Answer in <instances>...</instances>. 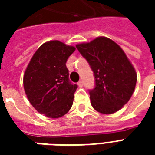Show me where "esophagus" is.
<instances>
[{
  "label": "esophagus",
  "mask_w": 155,
  "mask_h": 155,
  "mask_svg": "<svg viewBox=\"0 0 155 155\" xmlns=\"http://www.w3.org/2000/svg\"><path fill=\"white\" fill-rule=\"evenodd\" d=\"M78 85H79V87H83V86H84V83H83V81L82 80H80V81H79V82H78V84H77Z\"/></svg>",
  "instance_id": "esophagus-1"
}]
</instances>
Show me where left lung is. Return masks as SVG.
<instances>
[{
  "instance_id": "obj_1",
  "label": "left lung",
  "mask_w": 155,
  "mask_h": 155,
  "mask_svg": "<svg viewBox=\"0 0 155 155\" xmlns=\"http://www.w3.org/2000/svg\"><path fill=\"white\" fill-rule=\"evenodd\" d=\"M94 73L96 86L89 91L91 104L104 114L120 110L134 92L137 73L123 50L113 40L98 37L76 45Z\"/></svg>"
}]
</instances>
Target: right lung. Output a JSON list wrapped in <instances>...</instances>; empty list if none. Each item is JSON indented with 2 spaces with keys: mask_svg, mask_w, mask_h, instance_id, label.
Here are the masks:
<instances>
[{
  "mask_svg": "<svg viewBox=\"0 0 155 155\" xmlns=\"http://www.w3.org/2000/svg\"><path fill=\"white\" fill-rule=\"evenodd\" d=\"M75 51L58 40L45 42L25 69L23 84L28 100L47 117H61L72 106L78 86L70 82L66 63Z\"/></svg>",
  "mask_w": 155,
  "mask_h": 155,
  "instance_id": "1",
  "label": "right lung"
}]
</instances>
